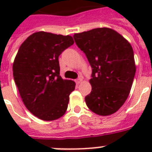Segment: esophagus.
I'll use <instances>...</instances> for the list:
<instances>
[{
    "label": "esophagus",
    "instance_id": "1",
    "mask_svg": "<svg viewBox=\"0 0 152 152\" xmlns=\"http://www.w3.org/2000/svg\"><path fill=\"white\" fill-rule=\"evenodd\" d=\"M81 82H82V79H81V78H79V79H77V80H76V84H80Z\"/></svg>",
    "mask_w": 152,
    "mask_h": 152
}]
</instances>
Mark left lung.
Returning <instances> with one entry per match:
<instances>
[{"mask_svg":"<svg viewBox=\"0 0 152 152\" xmlns=\"http://www.w3.org/2000/svg\"><path fill=\"white\" fill-rule=\"evenodd\" d=\"M92 68L87 106L98 115L113 114L129 95L136 73L132 46L114 30L101 27L73 35Z\"/></svg>","mask_w":152,"mask_h":152,"instance_id":"8db88e82","label":"left lung"}]
</instances>
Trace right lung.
Here are the masks:
<instances>
[{"instance_id":"1","label":"right lung","mask_w":152,"mask_h":152,"mask_svg":"<svg viewBox=\"0 0 152 152\" xmlns=\"http://www.w3.org/2000/svg\"><path fill=\"white\" fill-rule=\"evenodd\" d=\"M74 43L70 35L38 31L20 46L12 65L13 77L23 104L43 121L64 115L76 83L60 76L58 57Z\"/></svg>"}]
</instances>
